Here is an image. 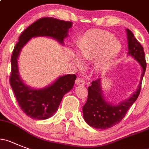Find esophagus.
I'll return each instance as SVG.
<instances>
[{
  "mask_svg": "<svg viewBox=\"0 0 149 149\" xmlns=\"http://www.w3.org/2000/svg\"><path fill=\"white\" fill-rule=\"evenodd\" d=\"M76 84H77V85L84 86V84H85V81H84V79H82V78H78L76 80Z\"/></svg>",
  "mask_w": 149,
  "mask_h": 149,
  "instance_id": "obj_1",
  "label": "esophagus"
}]
</instances>
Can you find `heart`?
<instances>
[{
	"mask_svg": "<svg viewBox=\"0 0 149 149\" xmlns=\"http://www.w3.org/2000/svg\"><path fill=\"white\" fill-rule=\"evenodd\" d=\"M79 56L84 62L96 59V67L101 71L107 70L121 51L120 41L112 33L101 29L86 31L78 41ZM78 66L81 62L76 59Z\"/></svg>",
	"mask_w": 149,
	"mask_h": 149,
	"instance_id": "obj_1",
	"label": "heart"
}]
</instances>
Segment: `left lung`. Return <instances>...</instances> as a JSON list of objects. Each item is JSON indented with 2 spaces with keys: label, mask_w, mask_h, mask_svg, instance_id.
<instances>
[{
  "label": "left lung",
  "mask_w": 149,
  "mask_h": 149,
  "mask_svg": "<svg viewBox=\"0 0 149 149\" xmlns=\"http://www.w3.org/2000/svg\"><path fill=\"white\" fill-rule=\"evenodd\" d=\"M129 56H131L142 67L140 81L137 90L130 98L121 101L118 104H113L105 101L101 87V79L92 81L88 87V96L86 104L83 106V116L86 123L92 127L105 129L118 124L124 118L126 112L135 102L141 90L142 80L146 69L145 53L134 34L129 29H126Z\"/></svg>",
  "instance_id": "1"
}]
</instances>
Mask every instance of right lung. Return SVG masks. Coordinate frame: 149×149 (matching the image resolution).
<instances>
[{
    "label": "right lung",
    "instance_id": "1",
    "mask_svg": "<svg viewBox=\"0 0 149 149\" xmlns=\"http://www.w3.org/2000/svg\"><path fill=\"white\" fill-rule=\"evenodd\" d=\"M73 23L53 17L40 18L20 34L11 57L12 72L9 81L20 109L36 120H45L58 109L64 95L74 85L76 76L68 74L58 78L52 84L42 89H33L21 79L18 70V56L22 48L32 37H49L64 45V39Z\"/></svg>",
    "mask_w": 149,
    "mask_h": 149
}]
</instances>
